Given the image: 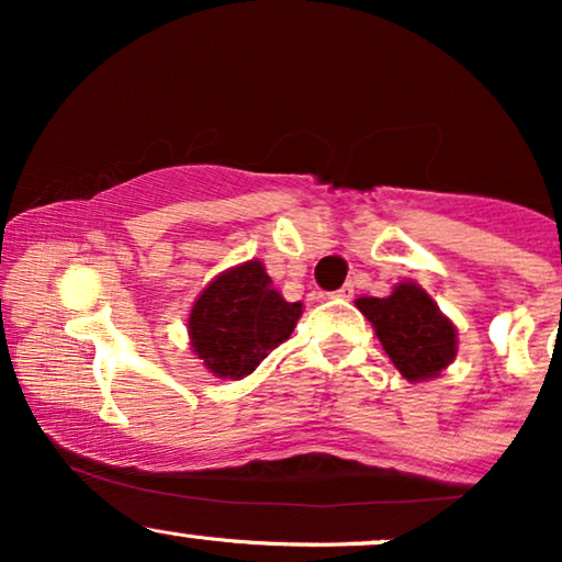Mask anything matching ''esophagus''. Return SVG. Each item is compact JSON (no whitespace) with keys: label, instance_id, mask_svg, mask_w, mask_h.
I'll return each instance as SVG.
<instances>
[{"label":"esophagus","instance_id":"obj_1","mask_svg":"<svg viewBox=\"0 0 562 562\" xmlns=\"http://www.w3.org/2000/svg\"><path fill=\"white\" fill-rule=\"evenodd\" d=\"M335 295H338V299H351V295H353V285H351V282H346L344 288L335 290Z\"/></svg>","mask_w":562,"mask_h":562}]
</instances>
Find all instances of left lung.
Masks as SVG:
<instances>
[{
    "mask_svg": "<svg viewBox=\"0 0 562 562\" xmlns=\"http://www.w3.org/2000/svg\"><path fill=\"white\" fill-rule=\"evenodd\" d=\"M357 306L406 380L436 378L454 359V325L423 288L402 282L389 299H359Z\"/></svg>",
    "mask_w": 562,
    "mask_h": 562,
    "instance_id": "obj_1",
    "label": "left lung"
}]
</instances>
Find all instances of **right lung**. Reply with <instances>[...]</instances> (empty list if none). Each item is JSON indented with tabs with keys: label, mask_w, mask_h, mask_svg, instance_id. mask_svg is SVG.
I'll use <instances>...</instances> for the list:
<instances>
[{
	"label": "right lung",
	"mask_w": 562,
	"mask_h": 562,
	"mask_svg": "<svg viewBox=\"0 0 562 562\" xmlns=\"http://www.w3.org/2000/svg\"><path fill=\"white\" fill-rule=\"evenodd\" d=\"M301 312V303L277 293L261 261H248L200 293L190 314L192 348L218 378L240 380L290 338Z\"/></svg>",
	"instance_id": "obj_1"
}]
</instances>
